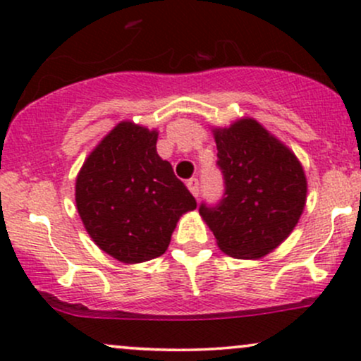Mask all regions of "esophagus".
Returning <instances> with one entry per match:
<instances>
[{
    "instance_id": "esophagus-1",
    "label": "esophagus",
    "mask_w": 361,
    "mask_h": 361,
    "mask_svg": "<svg viewBox=\"0 0 361 361\" xmlns=\"http://www.w3.org/2000/svg\"><path fill=\"white\" fill-rule=\"evenodd\" d=\"M186 186H188V190L192 192L193 197H198V193H200V183H198L197 178H192V180L186 181Z\"/></svg>"
}]
</instances>
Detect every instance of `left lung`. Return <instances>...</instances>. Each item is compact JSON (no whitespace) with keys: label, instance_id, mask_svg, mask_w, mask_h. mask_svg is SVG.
I'll return each mask as SVG.
<instances>
[{"label":"left lung","instance_id":"left-lung-1","mask_svg":"<svg viewBox=\"0 0 361 361\" xmlns=\"http://www.w3.org/2000/svg\"><path fill=\"white\" fill-rule=\"evenodd\" d=\"M226 197L200 207L219 250L238 259H259L292 234L307 202L299 157L256 118L212 127Z\"/></svg>","mask_w":361,"mask_h":361}]
</instances>
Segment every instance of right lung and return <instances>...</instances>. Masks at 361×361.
Listing matches in <instances>:
<instances>
[{
  "mask_svg": "<svg viewBox=\"0 0 361 361\" xmlns=\"http://www.w3.org/2000/svg\"><path fill=\"white\" fill-rule=\"evenodd\" d=\"M159 132L122 120L85 159L74 200L86 233L126 264L164 255L180 217L197 202L157 154Z\"/></svg>",
  "mask_w": 361,
  "mask_h": 361,
  "instance_id": "obj_1",
  "label": "right lung"
}]
</instances>
